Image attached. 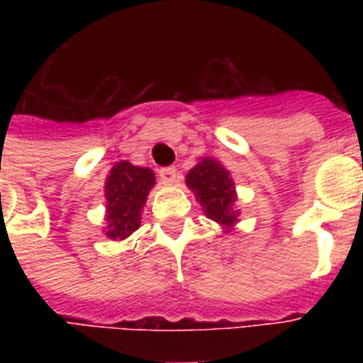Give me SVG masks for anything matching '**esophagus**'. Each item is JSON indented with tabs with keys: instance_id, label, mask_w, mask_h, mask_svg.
<instances>
[{
	"instance_id": "34e87169",
	"label": "esophagus",
	"mask_w": 363,
	"mask_h": 363,
	"mask_svg": "<svg viewBox=\"0 0 363 363\" xmlns=\"http://www.w3.org/2000/svg\"><path fill=\"white\" fill-rule=\"evenodd\" d=\"M160 179L164 184H175L179 179V171L175 167H164V169H160Z\"/></svg>"
}]
</instances>
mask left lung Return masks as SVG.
<instances>
[{"mask_svg": "<svg viewBox=\"0 0 363 363\" xmlns=\"http://www.w3.org/2000/svg\"><path fill=\"white\" fill-rule=\"evenodd\" d=\"M188 188L196 194V199L207 218L218 222L222 228H233L239 211L235 209V186L230 171L213 158H203L196 167L188 171Z\"/></svg>", "mask_w": 363, "mask_h": 363, "instance_id": "obj_1", "label": "left lung"}]
</instances>
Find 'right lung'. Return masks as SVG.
I'll return each instance as SVG.
<instances>
[{"instance_id": "add662e5", "label": "right lung", "mask_w": 363, "mask_h": 363, "mask_svg": "<svg viewBox=\"0 0 363 363\" xmlns=\"http://www.w3.org/2000/svg\"><path fill=\"white\" fill-rule=\"evenodd\" d=\"M154 171L148 167L118 162L113 165L105 181V235L115 241L130 238L141 224V213L150 188L154 186Z\"/></svg>"}]
</instances>
